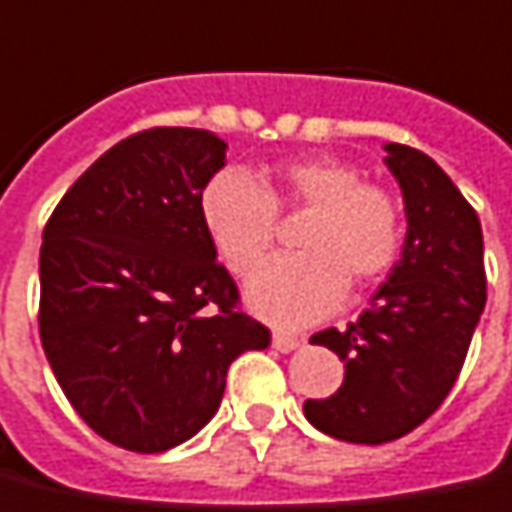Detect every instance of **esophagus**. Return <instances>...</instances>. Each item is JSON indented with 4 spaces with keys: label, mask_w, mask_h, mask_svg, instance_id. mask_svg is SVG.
Listing matches in <instances>:
<instances>
[{
    "label": "esophagus",
    "mask_w": 512,
    "mask_h": 512,
    "mask_svg": "<svg viewBox=\"0 0 512 512\" xmlns=\"http://www.w3.org/2000/svg\"><path fill=\"white\" fill-rule=\"evenodd\" d=\"M302 341H305L302 335H293V332H282V330L274 332V338H271V343H274V349H277V352H293L296 346H302Z\"/></svg>",
    "instance_id": "34e87169"
}]
</instances>
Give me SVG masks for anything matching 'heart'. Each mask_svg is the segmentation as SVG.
Masks as SVG:
<instances>
[{"label":"heart","mask_w":512,"mask_h":512,"mask_svg":"<svg viewBox=\"0 0 512 512\" xmlns=\"http://www.w3.org/2000/svg\"><path fill=\"white\" fill-rule=\"evenodd\" d=\"M199 213L216 252L238 277L266 260L280 216L305 213L293 235L299 255L271 260L249 285V305L277 324L327 316L346 282L380 280L405 238L402 205L391 188L360 180L352 163L327 155L280 163L263 185L244 171H219L199 194Z\"/></svg>","instance_id":"b5f03b06"}]
</instances>
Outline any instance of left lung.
I'll list each match as a JSON object with an SVG mask.
<instances>
[{
    "label": "left lung",
    "mask_w": 512,
    "mask_h": 512,
    "mask_svg": "<svg viewBox=\"0 0 512 512\" xmlns=\"http://www.w3.org/2000/svg\"><path fill=\"white\" fill-rule=\"evenodd\" d=\"M385 152L405 196L402 260L363 316L310 338L341 357L343 382L327 399L305 402L316 430L371 446L402 438L441 407L485 307L474 207L424 152L405 144Z\"/></svg>",
    "instance_id": "8db88e82"
}]
</instances>
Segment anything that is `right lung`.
Wrapping results in <instances>:
<instances>
[{
    "mask_svg": "<svg viewBox=\"0 0 512 512\" xmlns=\"http://www.w3.org/2000/svg\"><path fill=\"white\" fill-rule=\"evenodd\" d=\"M224 152L219 135L194 127L135 132L71 185L44 227L46 360L82 421L130 452L196 435L219 410L232 360L271 343L241 310L199 213Z\"/></svg>",
    "mask_w": 512,
    "mask_h": 512,
    "instance_id": "right-lung-1",
    "label": "right lung"
}]
</instances>
